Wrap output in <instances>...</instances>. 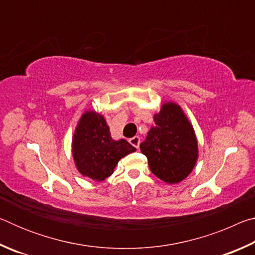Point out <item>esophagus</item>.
I'll list each match as a JSON object with an SVG mask.
<instances>
[{"instance_id":"34e87169","label":"esophagus","mask_w":255,"mask_h":255,"mask_svg":"<svg viewBox=\"0 0 255 255\" xmlns=\"http://www.w3.org/2000/svg\"><path fill=\"white\" fill-rule=\"evenodd\" d=\"M129 143H130L133 147H136V148H139V144H140V138L138 137V136H135V137H132V138H130V139H129Z\"/></svg>"}]
</instances>
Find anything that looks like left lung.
<instances>
[{"instance_id": "left-lung-1", "label": "left lung", "mask_w": 255, "mask_h": 255, "mask_svg": "<svg viewBox=\"0 0 255 255\" xmlns=\"http://www.w3.org/2000/svg\"><path fill=\"white\" fill-rule=\"evenodd\" d=\"M140 150L148 158L150 171L164 182L180 183L191 173L199 155L198 140L178 103L166 101L161 106Z\"/></svg>"}]
</instances>
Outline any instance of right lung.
<instances>
[{
	"label": "right lung",
	"instance_id": "1",
	"mask_svg": "<svg viewBox=\"0 0 255 255\" xmlns=\"http://www.w3.org/2000/svg\"><path fill=\"white\" fill-rule=\"evenodd\" d=\"M136 148L126 139L115 140L102 115L86 110L77 122L72 139V155L80 173L97 182L110 176L118 162Z\"/></svg>",
	"mask_w": 255,
	"mask_h": 255
}]
</instances>
